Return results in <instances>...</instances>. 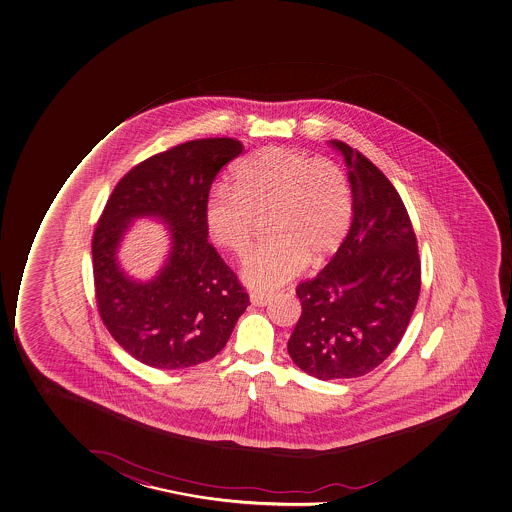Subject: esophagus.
<instances>
[{"label":"esophagus","instance_id":"34e87169","mask_svg":"<svg viewBox=\"0 0 512 512\" xmlns=\"http://www.w3.org/2000/svg\"><path fill=\"white\" fill-rule=\"evenodd\" d=\"M250 301H252V305L265 306L270 301V294L253 291V293H250Z\"/></svg>","mask_w":512,"mask_h":512}]
</instances>
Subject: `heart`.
Listing matches in <instances>:
<instances>
[{
	"label": "heart",
	"mask_w": 512,
	"mask_h": 512,
	"mask_svg": "<svg viewBox=\"0 0 512 512\" xmlns=\"http://www.w3.org/2000/svg\"><path fill=\"white\" fill-rule=\"evenodd\" d=\"M264 214L270 236L245 255L242 279L274 289L342 245L354 214L351 180L335 161L267 146L236 163L233 185L211 190L204 221L216 245L240 255Z\"/></svg>",
	"instance_id": "heart-1"
}]
</instances>
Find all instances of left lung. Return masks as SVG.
<instances>
[{"label": "left lung", "mask_w": 512, "mask_h": 512, "mask_svg": "<svg viewBox=\"0 0 512 512\" xmlns=\"http://www.w3.org/2000/svg\"><path fill=\"white\" fill-rule=\"evenodd\" d=\"M354 196L344 242L296 288L301 316L288 340L294 364L318 379L359 378L400 344L420 294L414 226L397 189L373 161L342 141Z\"/></svg>", "instance_id": "8db88e82"}]
</instances>
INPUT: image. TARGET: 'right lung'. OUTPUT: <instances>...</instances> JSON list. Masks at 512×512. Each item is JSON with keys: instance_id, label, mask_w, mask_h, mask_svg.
Returning <instances> with one entry per match:
<instances>
[{"instance_id": "add662e5", "label": "right lung", "mask_w": 512, "mask_h": 512, "mask_svg": "<svg viewBox=\"0 0 512 512\" xmlns=\"http://www.w3.org/2000/svg\"><path fill=\"white\" fill-rule=\"evenodd\" d=\"M231 138L194 139L161 151L117 182L93 231L98 315L115 342L151 368L184 369L223 349L250 305L247 289L207 242L209 190L219 170L242 155ZM136 215H160L173 231L171 259L155 282L138 285L114 264Z\"/></svg>"}]
</instances>
